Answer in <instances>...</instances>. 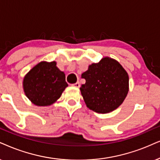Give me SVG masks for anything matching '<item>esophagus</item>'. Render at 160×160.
Segmentation results:
<instances>
[{"label": "esophagus", "mask_w": 160, "mask_h": 160, "mask_svg": "<svg viewBox=\"0 0 160 160\" xmlns=\"http://www.w3.org/2000/svg\"><path fill=\"white\" fill-rule=\"evenodd\" d=\"M80 82H77L76 83L73 84V86L75 87V88H79V87H80Z\"/></svg>", "instance_id": "obj_1"}]
</instances>
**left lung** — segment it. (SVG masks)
<instances>
[{
  "mask_svg": "<svg viewBox=\"0 0 160 160\" xmlns=\"http://www.w3.org/2000/svg\"><path fill=\"white\" fill-rule=\"evenodd\" d=\"M86 83L80 88L86 106L100 114L118 108L128 92V74L120 62L103 58L98 63L88 66L82 74Z\"/></svg>",
  "mask_w": 160,
  "mask_h": 160,
  "instance_id": "obj_1",
  "label": "left lung"
}]
</instances>
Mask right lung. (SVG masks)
<instances>
[{
  "mask_svg": "<svg viewBox=\"0 0 160 160\" xmlns=\"http://www.w3.org/2000/svg\"><path fill=\"white\" fill-rule=\"evenodd\" d=\"M56 65L55 61H42L24 77V93L36 106H47L53 104L68 86L65 74Z\"/></svg>",
  "mask_w": 160,
  "mask_h": 160,
  "instance_id": "obj_1",
  "label": "right lung"
}]
</instances>
